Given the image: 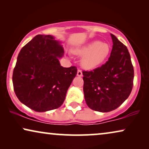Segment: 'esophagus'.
I'll use <instances>...</instances> for the list:
<instances>
[{
	"instance_id": "obj_1",
	"label": "esophagus",
	"mask_w": 149,
	"mask_h": 149,
	"mask_svg": "<svg viewBox=\"0 0 149 149\" xmlns=\"http://www.w3.org/2000/svg\"><path fill=\"white\" fill-rule=\"evenodd\" d=\"M77 76H78V77H82L83 76L82 71H81V70H77Z\"/></svg>"
}]
</instances>
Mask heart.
<instances>
[{
    "mask_svg": "<svg viewBox=\"0 0 149 149\" xmlns=\"http://www.w3.org/2000/svg\"><path fill=\"white\" fill-rule=\"evenodd\" d=\"M111 52V45L108 42L100 40H93L72 49L73 54L82 57L81 66L88 70L96 68L104 64L109 57Z\"/></svg>",
    "mask_w": 149,
    "mask_h": 149,
    "instance_id": "heart-1",
    "label": "heart"
}]
</instances>
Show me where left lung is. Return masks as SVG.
I'll use <instances>...</instances> for the list:
<instances>
[{
	"label": "left lung",
	"mask_w": 149,
	"mask_h": 149,
	"mask_svg": "<svg viewBox=\"0 0 149 149\" xmlns=\"http://www.w3.org/2000/svg\"><path fill=\"white\" fill-rule=\"evenodd\" d=\"M113 49L109 60L92 71H83V92L87 105L107 113L117 109L129 97L133 87L134 67L127 48L111 34Z\"/></svg>",
	"instance_id": "1"
}]
</instances>
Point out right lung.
Listing matches in <instances>:
<instances>
[{
	"label": "right lung",
	"instance_id": "add662e5",
	"mask_svg": "<svg viewBox=\"0 0 149 149\" xmlns=\"http://www.w3.org/2000/svg\"><path fill=\"white\" fill-rule=\"evenodd\" d=\"M64 54L62 42L52 35L38 34L22 47L12 78L22 104L36 112L62 106L77 73L76 67L61 66L59 59Z\"/></svg>",
	"mask_w": 149,
	"mask_h": 149
}]
</instances>
